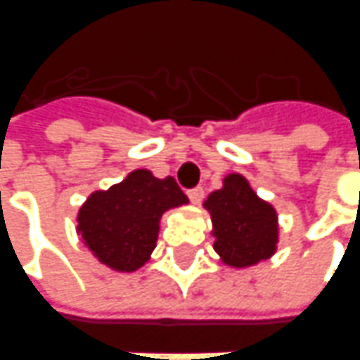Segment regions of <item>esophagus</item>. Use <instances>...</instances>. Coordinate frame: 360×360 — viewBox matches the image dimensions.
I'll list each match as a JSON object with an SVG mask.
<instances>
[{"mask_svg": "<svg viewBox=\"0 0 360 360\" xmlns=\"http://www.w3.org/2000/svg\"><path fill=\"white\" fill-rule=\"evenodd\" d=\"M188 198H190L192 204H200L204 200V188L202 186H195L192 190H188Z\"/></svg>", "mask_w": 360, "mask_h": 360, "instance_id": "1", "label": "esophagus"}]
</instances>
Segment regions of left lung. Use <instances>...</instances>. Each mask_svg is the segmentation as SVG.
<instances>
[{"instance_id":"obj_1","label":"left lung","mask_w":360,"mask_h":360,"mask_svg":"<svg viewBox=\"0 0 360 360\" xmlns=\"http://www.w3.org/2000/svg\"><path fill=\"white\" fill-rule=\"evenodd\" d=\"M212 213L213 249L229 266H251L276 251V212L241 174H229L205 202Z\"/></svg>"}]
</instances>
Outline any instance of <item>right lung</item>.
I'll return each instance as SVG.
<instances>
[{"label": "right lung", "mask_w": 360, "mask_h": 360, "mask_svg": "<svg viewBox=\"0 0 360 360\" xmlns=\"http://www.w3.org/2000/svg\"><path fill=\"white\" fill-rule=\"evenodd\" d=\"M188 204L172 176L135 170L105 192H94L78 213V233L98 259L115 270H137L156 247L158 221L170 207Z\"/></svg>", "instance_id": "add662e5"}]
</instances>
